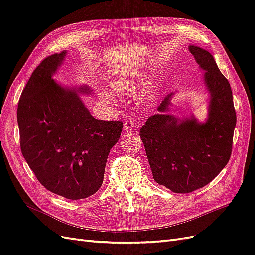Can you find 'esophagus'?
<instances>
[{"instance_id": "1", "label": "esophagus", "mask_w": 255, "mask_h": 255, "mask_svg": "<svg viewBox=\"0 0 255 255\" xmlns=\"http://www.w3.org/2000/svg\"><path fill=\"white\" fill-rule=\"evenodd\" d=\"M136 127V123L132 119H128L123 123V128H125L126 130H133Z\"/></svg>"}]
</instances>
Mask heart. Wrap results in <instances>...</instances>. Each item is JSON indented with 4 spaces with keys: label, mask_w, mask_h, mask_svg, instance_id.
<instances>
[{
    "label": "heart",
    "mask_w": 255,
    "mask_h": 255,
    "mask_svg": "<svg viewBox=\"0 0 255 255\" xmlns=\"http://www.w3.org/2000/svg\"><path fill=\"white\" fill-rule=\"evenodd\" d=\"M143 79V73L142 72H136L132 75H126V76H119V78H116L110 82V87L115 90L118 94H125L128 90L132 89L135 87L137 82H139ZM101 97L104 101L107 102H114L115 99L114 97L106 91H101Z\"/></svg>",
    "instance_id": "b5f03b06"
}]
</instances>
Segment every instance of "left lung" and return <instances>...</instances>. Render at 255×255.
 Returning <instances> with one entry per match:
<instances>
[{"label":"left lung","instance_id":"obj_1","mask_svg":"<svg viewBox=\"0 0 255 255\" xmlns=\"http://www.w3.org/2000/svg\"><path fill=\"white\" fill-rule=\"evenodd\" d=\"M189 51L205 72L203 80L210 95L206 120L169 115L171 92L139 134L154 181L176 194L202 188L219 174L230 159L236 126L232 89L213 55L197 45H189Z\"/></svg>","mask_w":255,"mask_h":255}]
</instances>
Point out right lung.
Wrapping results in <instances>:
<instances>
[{"mask_svg": "<svg viewBox=\"0 0 255 255\" xmlns=\"http://www.w3.org/2000/svg\"><path fill=\"white\" fill-rule=\"evenodd\" d=\"M67 52L44 58L22 91L17 119L20 145L37 180L53 194L85 199L101 187L107 157L121 121L92 117L81 95L89 87H65L53 80Z\"/></svg>", "mask_w": 255, "mask_h": 255, "instance_id": "right-lung-1", "label": "right lung"}]
</instances>
